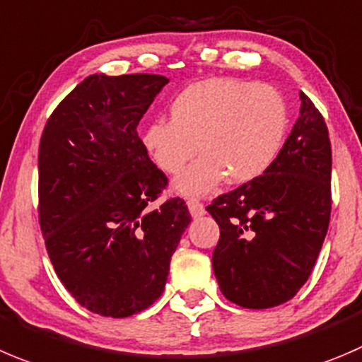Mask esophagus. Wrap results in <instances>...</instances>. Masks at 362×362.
<instances>
[{
    "mask_svg": "<svg viewBox=\"0 0 362 362\" xmlns=\"http://www.w3.org/2000/svg\"><path fill=\"white\" fill-rule=\"evenodd\" d=\"M187 204H188V209H190V213H192V216H194V218H197V216H202L206 213L204 204H202L199 199H188Z\"/></svg>",
    "mask_w": 362,
    "mask_h": 362,
    "instance_id": "esophagus-1",
    "label": "esophagus"
}]
</instances>
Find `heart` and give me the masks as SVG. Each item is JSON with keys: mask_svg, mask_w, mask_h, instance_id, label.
I'll use <instances>...</instances> for the list:
<instances>
[{"mask_svg": "<svg viewBox=\"0 0 362 362\" xmlns=\"http://www.w3.org/2000/svg\"><path fill=\"white\" fill-rule=\"evenodd\" d=\"M170 120L154 119L142 139L158 167L177 174L199 151L202 156L179 175L181 194L202 195L223 179L249 183L277 160L288 127V110L277 88L264 83L209 78L179 92Z\"/></svg>", "mask_w": 362, "mask_h": 362, "instance_id": "heart-1", "label": "heart"}]
</instances>
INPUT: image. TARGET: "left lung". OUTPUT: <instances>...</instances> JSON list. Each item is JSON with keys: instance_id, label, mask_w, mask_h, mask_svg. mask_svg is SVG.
I'll use <instances>...</instances> for the list:
<instances>
[{"instance_id": "8db88e82", "label": "left lung", "mask_w": 362, "mask_h": 362, "mask_svg": "<svg viewBox=\"0 0 362 362\" xmlns=\"http://www.w3.org/2000/svg\"><path fill=\"white\" fill-rule=\"evenodd\" d=\"M300 101V117L274 165L206 208L220 227L213 250L220 290L247 309L293 298L311 275L329 229V129L304 92Z\"/></svg>"}]
</instances>
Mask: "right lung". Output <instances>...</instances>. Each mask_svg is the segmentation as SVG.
Wrapping results in <instances>:
<instances>
[{
	"instance_id": "obj_1",
	"label": "right lung",
	"mask_w": 362,
	"mask_h": 362,
	"mask_svg": "<svg viewBox=\"0 0 362 362\" xmlns=\"http://www.w3.org/2000/svg\"><path fill=\"white\" fill-rule=\"evenodd\" d=\"M168 83L160 74H92L65 95L39 146V223L76 302L112 318L160 298L190 223L183 199L154 208L168 179L136 133Z\"/></svg>"
}]
</instances>
